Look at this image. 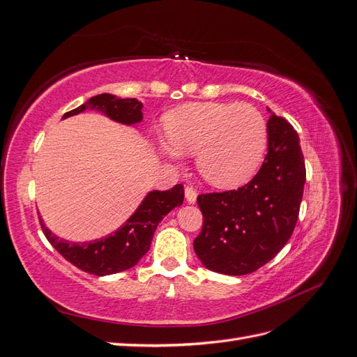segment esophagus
Segmentation results:
<instances>
[{"mask_svg": "<svg viewBox=\"0 0 357 357\" xmlns=\"http://www.w3.org/2000/svg\"><path fill=\"white\" fill-rule=\"evenodd\" d=\"M185 197H186V201L189 204H195L197 202V190L193 189V188H190V186H188L185 189Z\"/></svg>", "mask_w": 357, "mask_h": 357, "instance_id": "1", "label": "esophagus"}]
</instances>
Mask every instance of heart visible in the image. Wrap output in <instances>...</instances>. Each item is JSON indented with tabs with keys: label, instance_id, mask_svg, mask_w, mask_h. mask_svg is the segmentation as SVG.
Here are the masks:
<instances>
[{
	"label": "heart",
	"instance_id": "b5f03b06",
	"mask_svg": "<svg viewBox=\"0 0 357 357\" xmlns=\"http://www.w3.org/2000/svg\"><path fill=\"white\" fill-rule=\"evenodd\" d=\"M168 159L197 155L199 174L219 188H236L261 165L268 146L264 114L250 104L190 102L172 110L165 122Z\"/></svg>",
	"mask_w": 357,
	"mask_h": 357
}]
</instances>
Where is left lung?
Segmentation results:
<instances>
[{
	"label": "left lung",
	"mask_w": 357,
	"mask_h": 357,
	"mask_svg": "<svg viewBox=\"0 0 357 357\" xmlns=\"http://www.w3.org/2000/svg\"><path fill=\"white\" fill-rule=\"evenodd\" d=\"M266 125L268 153L257 174L236 190L197 198L202 229L193 248L214 273H255L277 256L296 226L307 176L299 138L284 117L271 113Z\"/></svg>",
	"instance_id": "1"
}]
</instances>
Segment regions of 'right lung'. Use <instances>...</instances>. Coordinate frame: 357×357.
Instances as JSON below:
<instances>
[{"mask_svg":"<svg viewBox=\"0 0 357 357\" xmlns=\"http://www.w3.org/2000/svg\"><path fill=\"white\" fill-rule=\"evenodd\" d=\"M86 109L104 112L113 121L126 125L143 121L142 102L135 98H116L110 93L92 96L89 101L66 113L63 117L79 114ZM183 198H185V189L181 185H176L169 190L150 192L122 228H119L105 238L88 243H71L62 240L55 234H52L41 219L40 223L47 241L70 264L93 275H110L125 271V269L138 264L139 259L149 252L159 222L172 208L181 205Z\"/></svg>","mask_w":357,"mask_h":357,"instance_id":"right-lung-1","label":"right lung"}]
</instances>
